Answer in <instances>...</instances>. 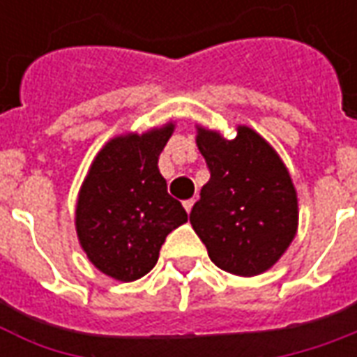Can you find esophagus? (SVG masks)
Segmentation results:
<instances>
[{
	"mask_svg": "<svg viewBox=\"0 0 357 357\" xmlns=\"http://www.w3.org/2000/svg\"><path fill=\"white\" fill-rule=\"evenodd\" d=\"M195 204V199H189V201H183V208L187 210V212H191V208H193Z\"/></svg>",
	"mask_w": 357,
	"mask_h": 357,
	"instance_id": "obj_1",
	"label": "esophagus"
}]
</instances>
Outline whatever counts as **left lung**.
<instances>
[{
  "label": "left lung",
  "instance_id": "obj_1",
  "mask_svg": "<svg viewBox=\"0 0 357 357\" xmlns=\"http://www.w3.org/2000/svg\"><path fill=\"white\" fill-rule=\"evenodd\" d=\"M210 179L189 222L218 268L260 275L283 256L298 227V199L273 147L247 126L235 139L197 126Z\"/></svg>",
  "mask_w": 357,
  "mask_h": 357
}]
</instances>
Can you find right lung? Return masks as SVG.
<instances>
[{
  "instance_id": "1",
  "label": "right lung",
  "mask_w": 357,
  "mask_h": 357,
  "mask_svg": "<svg viewBox=\"0 0 357 357\" xmlns=\"http://www.w3.org/2000/svg\"><path fill=\"white\" fill-rule=\"evenodd\" d=\"M174 128L168 122L110 139L82 183L76 233L89 262L112 279L130 283L149 273L168 233L187 222L158 170Z\"/></svg>"
}]
</instances>
